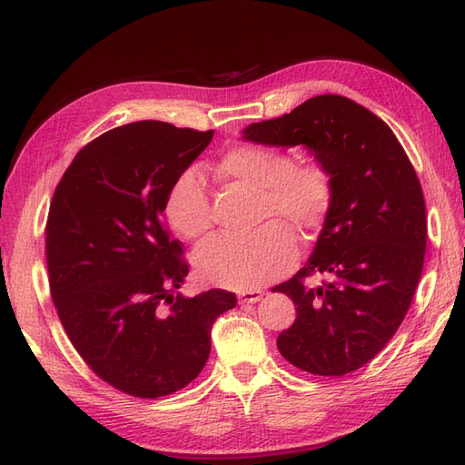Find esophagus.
<instances>
[{"instance_id":"1","label":"esophagus","mask_w":465,"mask_h":465,"mask_svg":"<svg viewBox=\"0 0 465 465\" xmlns=\"http://www.w3.org/2000/svg\"><path fill=\"white\" fill-rule=\"evenodd\" d=\"M262 297H263L262 291H243L237 299H240V303H257Z\"/></svg>"}]
</instances>
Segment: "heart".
I'll return each mask as SVG.
<instances>
[{"label": "heart", "mask_w": 465, "mask_h": 465, "mask_svg": "<svg viewBox=\"0 0 465 465\" xmlns=\"http://www.w3.org/2000/svg\"><path fill=\"white\" fill-rule=\"evenodd\" d=\"M218 172L259 192L257 222L265 223L250 235L213 237L196 252L193 263L203 282L252 291L295 265V233L311 240L325 228L334 203L332 176L317 160L295 162L285 150L263 144L230 148ZM164 210L183 240H202L212 230L210 193L196 168H183L172 180Z\"/></svg>", "instance_id": "b5f03b06"}]
</instances>
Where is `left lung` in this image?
I'll return each instance as SVG.
<instances>
[{"mask_svg":"<svg viewBox=\"0 0 465 465\" xmlns=\"http://www.w3.org/2000/svg\"><path fill=\"white\" fill-rule=\"evenodd\" d=\"M243 134L259 144L307 146L334 186L315 252L273 289L297 305L277 349L317 376L359 371L394 337L422 275L426 203L412 162L382 118L341 94L312 96ZM315 274L322 283L311 286Z\"/></svg>","mask_w":465,"mask_h":465,"instance_id":"1","label":"left lung"}]
</instances>
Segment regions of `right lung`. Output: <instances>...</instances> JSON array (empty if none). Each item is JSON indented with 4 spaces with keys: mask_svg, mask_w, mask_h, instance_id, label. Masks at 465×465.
I'll return each instance as SVG.
<instances>
[{
    "mask_svg": "<svg viewBox=\"0 0 465 465\" xmlns=\"http://www.w3.org/2000/svg\"><path fill=\"white\" fill-rule=\"evenodd\" d=\"M213 131L140 121L83 146L53 193L45 255L61 325L101 381L136 398L190 384L210 356V331L235 295L182 297V242L170 235L166 193Z\"/></svg>",
    "mask_w": 465,
    "mask_h": 465,
    "instance_id": "1",
    "label": "right lung"
}]
</instances>
